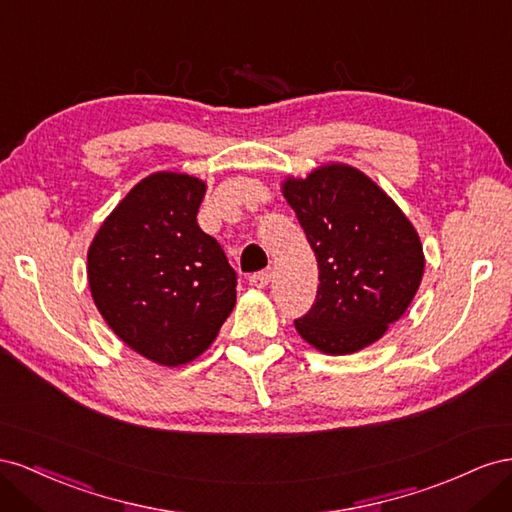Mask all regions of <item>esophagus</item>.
<instances>
[{"label":"esophagus","instance_id":"esophagus-1","mask_svg":"<svg viewBox=\"0 0 512 512\" xmlns=\"http://www.w3.org/2000/svg\"><path fill=\"white\" fill-rule=\"evenodd\" d=\"M270 279H272V274L268 270H259V272L251 274V279H248V283H251L253 287L261 289V287H266L270 283Z\"/></svg>","mask_w":512,"mask_h":512}]
</instances>
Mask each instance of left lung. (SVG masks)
Wrapping results in <instances>:
<instances>
[{
	"instance_id": "left-lung-1",
	"label": "left lung",
	"mask_w": 512,
	"mask_h": 512,
	"mask_svg": "<svg viewBox=\"0 0 512 512\" xmlns=\"http://www.w3.org/2000/svg\"><path fill=\"white\" fill-rule=\"evenodd\" d=\"M283 193L319 266L315 304L294 321L300 337L332 356L382 339L425 272L412 223L382 188L347 165L287 180Z\"/></svg>"
}]
</instances>
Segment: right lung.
Masks as SVG:
<instances>
[{"mask_svg":"<svg viewBox=\"0 0 512 512\" xmlns=\"http://www.w3.org/2000/svg\"><path fill=\"white\" fill-rule=\"evenodd\" d=\"M206 184L154 173L111 212L87 253L100 315L141 356L165 367L206 352L236 304L238 274L197 223Z\"/></svg>","mask_w":512,"mask_h":512,"instance_id":"1","label":"right lung"}]
</instances>
